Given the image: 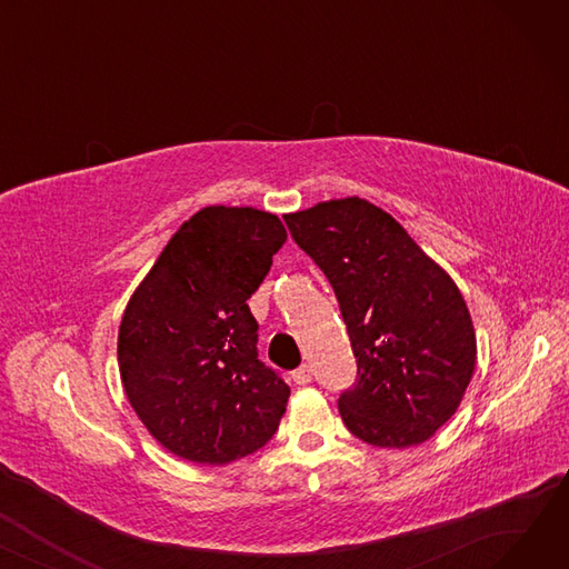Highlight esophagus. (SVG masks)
Here are the masks:
<instances>
[{"label":"esophagus","instance_id":"1","mask_svg":"<svg viewBox=\"0 0 569 569\" xmlns=\"http://www.w3.org/2000/svg\"><path fill=\"white\" fill-rule=\"evenodd\" d=\"M313 380V369L309 365H302L297 371H292V382L295 385H309Z\"/></svg>","mask_w":569,"mask_h":569}]
</instances>
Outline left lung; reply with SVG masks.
I'll return each instance as SVG.
<instances>
[{"label": "left lung", "mask_w": 569, "mask_h": 569, "mask_svg": "<svg viewBox=\"0 0 569 569\" xmlns=\"http://www.w3.org/2000/svg\"><path fill=\"white\" fill-rule=\"evenodd\" d=\"M290 234L330 279L357 382L341 420L373 447L427 442L463 401L477 362L470 311L452 277L406 228L365 198L283 214Z\"/></svg>", "instance_id": "8db88e82"}]
</instances>
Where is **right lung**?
<instances>
[{"label": "right lung", "mask_w": 569, "mask_h": 569, "mask_svg": "<svg viewBox=\"0 0 569 569\" xmlns=\"http://www.w3.org/2000/svg\"><path fill=\"white\" fill-rule=\"evenodd\" d=\"M256 207H202L133 290L117 335L127 399L168 452L204 466L253 455L279 429L290 387L258 360L247 305L286 242Z\"/></svg>", "instance_id": "add662e5"}]
</instances>
